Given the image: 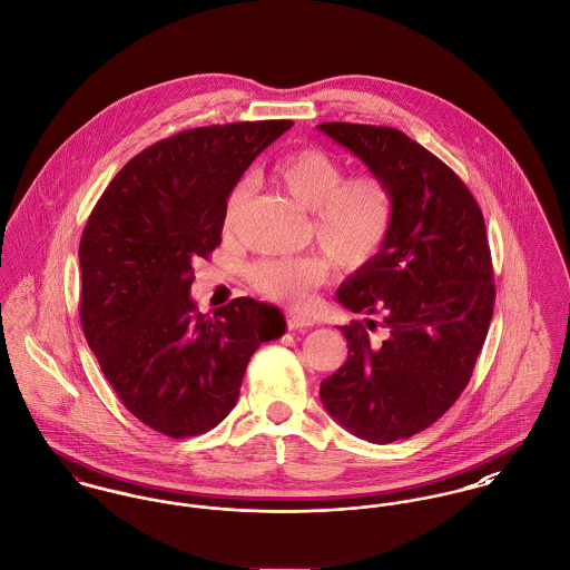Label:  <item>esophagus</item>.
I'll list each match as a JSON object with an SVG mask.
<instances>
[{"instance_id": "34e87169", "label": "esophagus", "mask_w": 570, "mask_h": 570, "mask_svg": "<svg viewBox=\"0 0 570 570\" xmlns=\"http://www.w3.org/2000/svg\"><path fill=\"white\" fill-rule=\"evenodd\" d=\"M286 323L291 330H302V327H312L316 321L307 314H299V312H288L286 314Z\"/></svg>"}]
</instances>
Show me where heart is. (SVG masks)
<instances>
[{
  "instance_id": "b5f03b06",
  "label": "heart",
  "mask_w": 570,
  "mask_h": 570,
  "mask_svg": "<svg viewBox=\"0 0 570 570\" xmlns=\"http://www.w3.org/2000/svg\"><path fill=\"white\" fill-rule=\"evenodd\" d=\"M273 174L291 197L312 213L309 236L336 266L357 271L384 252L394 220L393 190L384 177H347L345 163L321 147H304L284 156ZM249 193V179L234 184L223 210L225 229L236 225ZM325 277L327 263L314 254L266 258L252 271V282L263 295L286 304H306L312 288Z\"/></svg>"
}]
</instances>
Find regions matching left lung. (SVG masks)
<instances>
[{
    "instance_id": "left-lung-1",
    "label": "left lung",
    "mask_w": 570,
    "mask_h": 570,
    "mask_svg": "<svg viewBox=\"0 0 570 570\" xmlns=\"http://www.w3.org/2000/svg\"><path fill=\"white\" fill-rule=\"evenodd\" d=\"M393 190L384 252L338 288L355 314H380L384 341L366 318L341 327L347 362L321 382L327 412L357 439H410L458 401L483 347L494 282L482 210L440 158L401 130L321 124Z\"/></svg>"
}]
</instances>
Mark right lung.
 Wrapping results in <instances>:
<instances>
[{"mask_svg":"<svg viewBox=\"0 0 570 570\" xmlns=\"http://www.w3.org/2000/svg\"><path fill=\"white\" fill-rule=\"evenodd\" d=\"M293 121L181 130L136 154L95 204L80 240V321L121 403L147 428L199 436L229 414L249 357L284 314L238 297L202 314L193 263L220 245L225 199Z\"/></svg>","mask_w":570,"mask_h":570,"instance_id":"1","label":"right lung"}]
</instances>
